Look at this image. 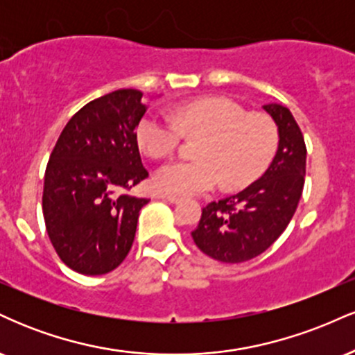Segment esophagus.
<instances>
[{
    "instance_id": "1",
    "label": "esophagus",
    "mask_w": 355,
    "mask_h": 355,
    "mask_svg": "<svg viewBox=\"0 0 355 355\" xmlns=\"http://www.w3.org/2000/svg\"><path fill=\"white\" fill-rule=\"evenodd\" d=\"M158 197L164 198V200H168L170 203H177L178 200H180V197H177V195H173V193H160Z\"/></svg>"
}]
</instances>
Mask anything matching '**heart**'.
I'll list each match as a JSON object with an SVG mask.
<instances>
[{"label": "heart", "instance_id": "b5f03b06", "mask_svg": "<svg viewBox=\"0 0 355 355\" xmlns=\"http://www.w3.org/2000/svg\"><path fill=\"white\" fill-rule=\"evenodd\" d=\"M185 135H203L200 158H177L155 172L160 190L195 195L220 185L239 189L254 182L272 162L279 146L275 121L263 113H248L223 96H205L183 103L172 112H148L137 125V141L152 158L173 153Z\"/></svg>", "mask_w": 355, "mask_h": 355}]
</instances>
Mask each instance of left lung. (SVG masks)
<instances>
[{"mask_svg":"<svg viewBox=\"0 0 355 355\" xmlns=\"http://www.w3.org/2000/svg\"><path fill=\"white\" fill-rule=\"evenodd\" d=\"M279 126V148L267 172L237 195L202 209L193 242L203 254L225 263H240L266 252L294 217L305 182L304 135L282 105H263Z\"/></svg>","mask_w":355,"mask_h":355,"instance_id":"8db88e82","label":"left lung"}]
</instances>
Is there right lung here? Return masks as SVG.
<instances>
[{"mask_svg":"<svg viewBox=\"0 0 355 355\" xmlns=\"http://www.w3.org/2000/svg\"><path fill=\"white\" fill-rule=\"evenodd\" d=\"M140 89H116L70 118L44 172L43 217L56 254L83 275H103L125 260L148 198L128 191L148 177L137 125Z\"/></svg>","mask_w":355,"mask_h":355,"instance_id":"1","label":"right lung"}]
</instances>
